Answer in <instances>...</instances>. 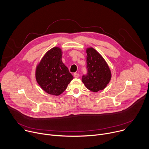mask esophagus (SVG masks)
I'll return each mask as SVG.
<instances>
[{
  "mask_svg": "<svg viewBox=\"0 0 149 149\" xmlns=\"http://www.w3.org/2000/svg\"><path fill=\"white\" fill-rule=\"evenodd\" d=\"M74 77L75 78H78V77H79V74H78V73H74Z\"/></svg>",
  "mask_w": 149,
  "mask_h": 149,
  "instance_id": "1",
  "label": "esophagus"
}]
</instances>
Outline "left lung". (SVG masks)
I'll return each instance as SVG.
<instances>
[{
    "label": "left lung",
    "instance_id": "obj_1",
    "mask_svg": "<svg viewBox=\"0 0 149 149\" xmlns=\"http://www.w3.org/2000/svg\"><path fill=\"white\" fill-rule=\"evenodd\" d=\"M87 52V74L82 77V81L87 89L93 92L104 90L110 82L111 72L103 57L93 48Z\"/></svg>",
    "mask_w": 149,
    "mask_h": 149
}]
</instances>
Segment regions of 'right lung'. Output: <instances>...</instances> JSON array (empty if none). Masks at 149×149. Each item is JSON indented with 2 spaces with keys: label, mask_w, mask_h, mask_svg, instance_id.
<instances>
[{
  "label": "right lung",
  "mask_w": 149,
  "mask_h": 149,
  "mask_svg": "<svg viewBox=\"0 0 149 149\" xmlns=\"http://www.w3.org/2000/svg\"><path fill=\"white\" fill-rule=\"evenodd\" d=\"M62 51L59 47L49 50L36 68L35 77L41 88L49 94L59 95L73 79L62 61Z\"/></svg>",
  "instance_id": "right-lung-1"
}]
</instances>
